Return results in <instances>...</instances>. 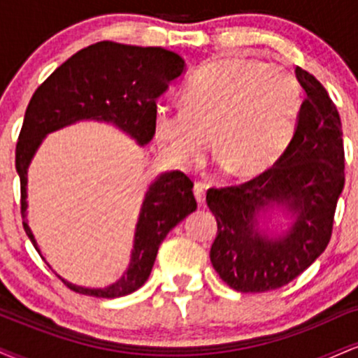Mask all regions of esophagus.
Segmentation results:
<instances>
[{"mask_svg":"<svg viewBox=\"0 0 358 358\" xmlns=\"http://www.w3.org/2000/svg\"><path fill=\"white\" fill-rule=\"evenodd\" d=\"M205 190H207V185H205V182H195V185H193V195H195L196 202L200 205L205 202Z\"/></svg>","mask_w":358,"mask_h":358,"instance_id":"1","label":"esophagus"}]
</instances>
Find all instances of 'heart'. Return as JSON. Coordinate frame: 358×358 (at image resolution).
I'll return each instance as SVG.
<instances>
[{
  "label": "heart",
  "instance_id": "heart-1",
  "mask_svg": "<svg viewBox=\"0 0 358 358\" xmlns=\"http://www.w3.org/2000/svg\"><path fill=\"white\" fill-rule=\"evenodd\" d=\"M301 108V84L289 69L227 57L193 77L185 106H158L155 133L182 168L200 165L215 136L217 153L231 175L250 178L281 158Z\"/></svg>",
  "mask_w": 358,
  "mask_h": 358
}]
</instances>
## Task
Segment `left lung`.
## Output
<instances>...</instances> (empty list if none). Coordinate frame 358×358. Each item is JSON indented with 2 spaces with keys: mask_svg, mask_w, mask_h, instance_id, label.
I'll list each match as a JSON object with an SVG mask.
<instances>
[{
  "mask_svg": "<svg viewBox=\"0 0 358 358\" xmlns=\"http://www.w3.org/2000/svg\"><path fill=\"white\" fill-rule=\"evenodd\" d=\"M296 77L306 99L281 158L249 182L207 192L217 220L212 266L241 293H266L293 281L327 249L334 231L345 185L342 121L310 72L296 67ZM273 204H285L295 215L290 231L278 238L266 236L257 220Z\"/></svg>",
  "mask_w": 358,
  "mask_h": 358,
  "instance_id": "obj_1",
  "label": "left lung"
}]
</instances>
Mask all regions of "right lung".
Listing matches in <instances>:
<instances>
[{
    "label": "right lung",
    "mask_w": 358,
    "mask_h": 358,
    "mask_svg": "<svg viewBox=\"0 0 358 358\" xmlns=\"http://www.w3.org/2000/svg\"><path fill=\"white\" fill-rule=\"evenodd\" d=\"M183 69L182 57L162 47L97 42L65 60L35 90L16 143L15 166L22 187L23 229L38 252L24 217L28 166L43 138L82 119H96L113 122L139 145H146L155 136L156 99L182 76ZM192 188L193 182L182 171L159 175L150 185L139 212L129 268L119 281L99 289L62 279L64 285L76 293L96 298H119L139 289L150 278L166 234L195 212Z\"/></svg>",
    "instance_id": "obj_1"
}]
</instances>
